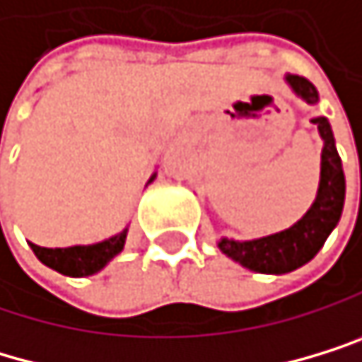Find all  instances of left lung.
Wrapping results in <instances>:
<instances>
[{
	"instance_id": "1",
	"label": "left lung",
	"mask_w": 362,
	"mask_h": 362,
	"mask_svg": "<svg viewBox=\"0 0 362 362\" xmlns=\"http://www.w3.org/2000/svg\"><path fill=\"white\" fill-rule=\"evenodd\" d=\"M285 82L307 104H318V90L309 79L300 75H285ZM312 122L318 127L322 137V153L316 200L307 209V214L298 222H293L289 229L272 235L254 238V240H233V238H220L218 240L222 254L251 272L278 276L298 269L318 254L327 235L341 220L345 204V173L336 151V140L327 117H314Z\"/></svg>"
}]
</instances>
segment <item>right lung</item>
Here are the masks:
<instances>
[{"label": "right lung", "mask_w": 362, "mask_h": 362, "mask_svg": "<svg viewBox=\"0 0 362 362\" xmlns=\"http://www.w3.org/2000/svg\"><path fill=\"white\" fill-rule=\"evenodd\" d=\"M156 175L158 173L151 175L146 185L153 182ZM127 231L129 229L106 238V240H102V243H95V245H75V247H64V249L62 247L48 249V247H40V245L30 243V249L35 251V256H37L46 267H50V269H55L64 276L82 278V276H93V274L102 272L104 267L111 262L122 249H124Z\"/></svg>", "instance_id": "1"}]
</instances>
